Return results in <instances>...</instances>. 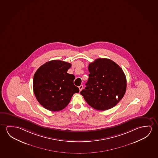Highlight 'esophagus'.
Masks as SVG:
<instances>
[{"mask_svg": "<svg viewBox=\"0 0 158 158\" xmlns=\"http://www.w3.org/2000/svg\"><path fill=\"white\" fill-rule=\"evenodd\" d=\"M79 90H80V92L82 90V89H83V85H81L80 86H79Z\"/></svg>", "mask_w": 158, "mask_h": 158, "instance_id": "obj_1", "label": "esophagus"}]
</instances>
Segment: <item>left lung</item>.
<instances>
[{
    "mask_svg": "<svg viewBox=\"0 0 158 158\" xmlns=\"http://www.w3.org/2000/svg\"><path fill=\"white\" fill-rule=\"evenodd\" d=\"M86 87L80 94L91 107L99 110L110 109L124 97L126 78L122 68L107 58H97L89 64Z\"/></svg>",
    "mask_w": 158,
    "mask_h": 158,
    "instance_id": "left-lung-1",
    "label": "left lung"
}]
</instances>
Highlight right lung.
Wrapping results in <instances>:
<instances>
[{"label": "right lung", "mask_w": 158, "mask_h": 158, "mask_svg": "<svg viewBox=\"0 0 158 158\" xmlns=\"http://www.w3.org/2000/svg\"><path fill=\"white\" fill-rule=\"evenodd\" d=\"M70 67L68 62L52 60L44 63L34 74V95L46 109L56 112L64 109L73 94L79 91L73 83L75 76L67 73Z\"/></svg>", "instance_id": "add662e5"}]
</instances>
